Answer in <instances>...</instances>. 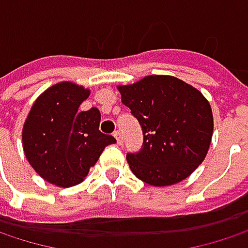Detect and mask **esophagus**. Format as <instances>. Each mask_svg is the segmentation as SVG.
Segmentation results:
<instances>
[{"label": "esophagus", "mask_w": 248, "mask_h": 248, "mask_svg": "<svg viewBox=\"0 0 248 248\" xmlns=\"http://www.w3.org/2000/svg\"><path fill=\"white\" fill-rule=\"evenodd\" d=\"M113 136L116 138V140H118L119 145L124 143V136H122V132H121V130H115V132H113Z\"/></svg>", "instance_id": "obj_1"}]
</instances>
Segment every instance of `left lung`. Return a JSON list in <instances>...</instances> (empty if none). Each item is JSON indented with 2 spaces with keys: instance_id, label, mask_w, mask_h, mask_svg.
Returning a JSON list of instances; mask_svg holds the SVG:
<instances>
[{
  "instance_id": "left-lung-1",
  "label": "left lung",
  "mask_w": 248,
  "mask_h": 248,
  "mask_svg": "<svg viewBox=\"0 0 248 248\" xmlns=\"http://www.w3.org/2000/svg\"><path fill=\"white\" fill-rule=\"evenodd\" d=\"M119 92L143 133L140 151L126 155L136 178L165 186L201 165L214 122L210 103L197 89L171 76H148Z\"/></svg>"
}]
</instances>
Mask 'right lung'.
<instances>
[{
    "mask_svg": "<svg viewBox=\"0 0 248 248\" xmlns=\"http://www.w3.org/2000/svg\"><path fill=\"white\" fill-rule=\"evenodd\" d=\"M89 94L75 83H57L35 100L24 124L23 146L30 165L63 188L80 184L103 149L116 142L99 130L97 108L78 109Z\"/></svg>",
    "mask_w": 248,
    "mask_h": 248,
    "instance_id": "obj_1",
    "label": "right lung"
}]
</instances>
